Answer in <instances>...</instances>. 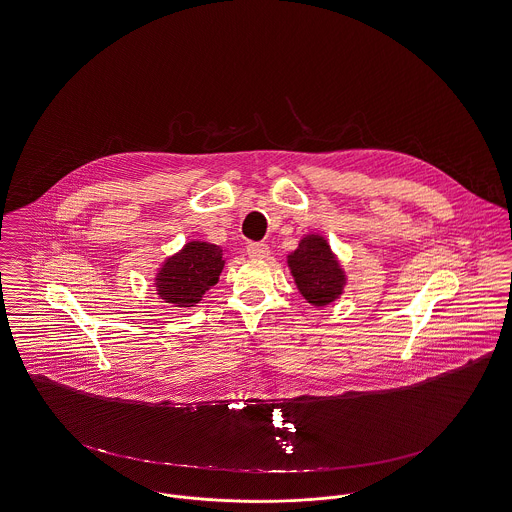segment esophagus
I'll use <instances>...</instances> for the list:
<instances>
[{"label":"esophagus","instance_id":"obj_1","mask_svg":"<svg viewBox=\"0 0 512 512\" xmlns=\"http://www.w3.org/2000/svg\"><path fill=\"white\" fill-rule=\"evenodd\" d=\"M246 252H248L250 258L262 260V258H268V256H270V246L264 244V242H250V244L246 246Z\"/></svg>","mask_w":512,"mask_h":512}]
</instances>
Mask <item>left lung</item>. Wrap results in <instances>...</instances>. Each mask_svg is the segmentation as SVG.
Returning a JSON list of instances; mask_svg holds the SVG:
<instances>
[{"mask_svg":"<svg viewBox=\"0 0 512 512\" xmlns=\"http://www.w3.org/2000/svg\"><path fill=\"white\" fill-rule=\"evenodd\" d=\"M287 268L305 301L322 308L343 295L347 275L330 242L318 233H307L299 246L287 254Z\"/></svg>","mask_w":512,"mask_h":512,"instance_id":"left-lung-1","label":"left lung"}]
</instances>
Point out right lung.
I'll use <instances>...</instances> for the list:
<instances>
[{
  "label": "right lung",
  "mask_w": 512,
  "mask_h": 512,
  "mask_svg": "<svg viewBox=\"0 0 512 512\" xmlns=\"http://www.w3.org/2000/svg\"><path fill=\"white\" fill-rule=\"evenodd\" d=\"M223 248L205 240H190L165 258L155 273V291L172 307H196L219 281L225 268Z\"/></svg>",
  "instance_id": "1"
}]
</instances>
